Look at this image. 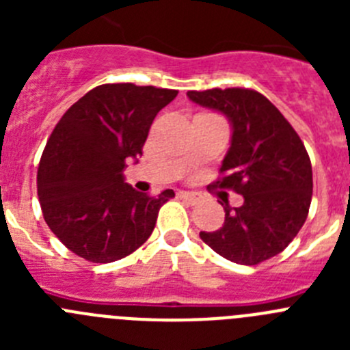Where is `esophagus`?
<instances>
[{"instance_id":"34e87169","label":"esophagus","mask_w":350,"mask_h":350,"mask_svg":"<svg viewBox=\"0 0 350 350\" xmlns=\"http://www.w3.org/2000/svg\"><path fill=\"white\" fill-rule=\"evenodd\" d=\"M178 198L189 203V205H194V203L200 202V198L202 196H200L198 193H191V191H180V193H178Z\"/></svg>"}]
</instances>
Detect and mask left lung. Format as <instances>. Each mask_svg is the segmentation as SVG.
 Returning a JSON list of instances; mask_svg holds the SVG:
<instances>
[{"instance_id": "obj_1", "label": "left lung", "mask_w": 350, "mask_h": 350, "mask_svg": "<svg viewBox=\"0 0 350 350\" xmlns=\"http://www.w3.org/2000/svg\"><path fill=\"white\" fill-rule=\"evenodd\" d=\"M187 96L230 119L231 147L213 187L243 196L242 206L221 203L222 228L200 237L238 265L252 267L280 254L307 221L312 202V165L301 138L279 108L252 89H206Z\"/></svg>"}]
</instances>
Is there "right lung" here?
<instances>
[{"label": "right lung", "mask_w": 350, "mask_h": 350, "mask_svg": "<svg viewBox=\"0 0 350 350\" xmlns=\"http://www.w3.org/2000/svg\"><path fill=\"white\" fill-rule=\"evenodd\" d=\"M178 91L103 83L71 105L43 148L36 175L43 219L80 258L112 262L144 245L159 208L175 196L138 193L124 182L128 157L142 156L148 129Z\"/></svg>", "instance_id": "obj_1"}]
</instances>
